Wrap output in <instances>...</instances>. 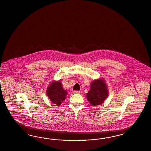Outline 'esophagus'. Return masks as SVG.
Returning <instances> with one entry per match:
<instances>
[{
	"label": "esophagus",
	"mask_w": 151,
	"mask_h": 151,
	"mask_svg": "<svg viewBox=\"0 0 151 151\" xmlns=\"http://www.w3.org/2000/svg\"><path fill=\"white\" fill-rule=\"evenodd\" d=\"M73 93H74V94H79V93H80V91H73Z\"/></svg>",
	"instance_id": "1"
}]
</instances>
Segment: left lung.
<instances>
[{
	"label": "left lung",
	"mask_w": 151,
	"mask_h": 151,
	"mask_svg": "<svg viewBox=\"0 0 151 151\" xmlns=\"http://www.w3.org/2000/svg\"><path fill=\"white\" fill-rule=\"evenodd\" d=\"M108 94V89L104 80L98 79L91 83L90 89L86 94V97L91 104L97 106L103 103Z\"/></svg>",
	"instance_id": "left-lung-1"
}]
</instances>
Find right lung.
Listing matches in <instances>:
<instances>
[{"mask_svg":"<svg viewBox=\"0 0 151 151\" xmlns=\"http://www.w3.org/2000/svg\"><path fill=\"white\" fill-rule=\"evenodd\" d=\"M67 91L65 90L60 81H55L48 86L47 95L52 102L57 106H59L63 102L67 95Z\"/></svg>","mask_w":151,"mask_h":151,"instance_id":"add662e5","label":"right lung"}]
</instances>
